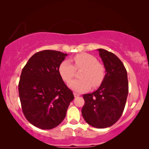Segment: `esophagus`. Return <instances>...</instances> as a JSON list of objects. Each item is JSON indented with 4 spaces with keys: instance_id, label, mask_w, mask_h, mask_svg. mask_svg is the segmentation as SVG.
<instances>
[{
    "instance_id": "obj_1",
    "label": "esophagus",
    "mask_w": 149,
    "mask_h": 149,
    "mask_svg": "<svg viewBox=\"0 0 149 149\" xmlns=\"http://www.w3.org/2000/svg\"><path fill=\"white\" fill-rule=\"evenodd\" d=\"M74 95L75 97H79V96H80L79 93H74Z\"/></svg>"
}]
</instances>
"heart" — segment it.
I'll return each instance as SVG.
<instances>
[{
  "instance_id": "obj_1",
  "label": "heart",
  "mask_w": 149,
  "mask_h": 149,
  "mask_svg": "<svg viewBox=\"0 0 149 149\" xmlns=\"http://www.w3.org/2000/svg\"><path fill=\"white\" fill-rule=\"evenodd\" d=\"M74 65L68 60H64L59 66V72L65 81L68 82L74 76L76 70L83 69L80 74L81 79L68 83L73 91L83 93L89 90L91 86L96 88L102 84L104 79L106 70L104 65L99 62L95 56L87 53H81L73 58Z\"/></svg>"
}]
</instances>
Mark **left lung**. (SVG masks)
Here are the masks:
<instances>
[{
	"instance_id": "obj_1",
	"label": "left lung",
	"mask_w": 149,
	"mask_h": 149,
	"mask_svg": "<svg viewBox=\"0 0 149 149\" xmlns=\"http://www.w3.org/2000/svg\"><path fill=\"white\" fill-rule=\"evenodd\" d=\"M106 69L102 84L95 92L83 95L81 113L88 124L96 128L114 125L122 116L128 95L127 71L122 61L112 52L97 50Z\"/></svg>"
}]
</instances>
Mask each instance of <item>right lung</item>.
I'll list each match as a JSON object with an SVG mask.
<instances>
[{
  "label": "right lung",
  "mask_w": 149,
  "mask_h": 149,
  "mask_svg": "<svg viewBox=\"0 0 149 149\" xmlns=\"http://www.w3.org/2000/svg\"><path fill=\"white\" fill-rule=\"evenodd\" d=\"M67 55L42 50L33 55L22 69L18 85L22 112L29 123L40 129L58 125L74 99L59 72Z\"/></svg>",
  "instance_id": "obj_1"
}]
</instances>
